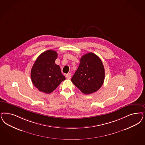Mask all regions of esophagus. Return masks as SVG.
Instances as JSON below:
<instances>
[{
  "mask_svg": "<svg viewBox=\"0 0 145 145\" xmlns=\"http://www.w3.org/2000/svg\"><path fill=\"white\" fill-rule=\"evenodd\" d=\"M71 74L70 73L67 74H66V78L67 79H70V78H71Z\"/></svg>",
  "mask_w": 145,
  "mask_h": 145,
  "instance_id": "obj_1",
  "label": "esophagus"
}]
</instances>
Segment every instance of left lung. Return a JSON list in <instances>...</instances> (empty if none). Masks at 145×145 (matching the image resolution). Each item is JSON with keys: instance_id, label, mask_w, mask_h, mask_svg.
Masks as SVG:
<instances>
[{"instance_id": "left-lung-1", "label": "left lung", "mask_w": 145, "mask_h": 145, "mask_svg": "<svg viewBox=\"0 0 145 145\" xmlns=\"http://www.w3.org/2000/svg\"><path fill=\"white\" fill-rule=\"evenodd\" d=\"M80 61L72 82L85 94L96 92L105 80V71L102 60L97 55L89 52L82 56Z\"/></svg>"}]
</instances>
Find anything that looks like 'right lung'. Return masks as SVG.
I'll return each instance as SVG.
<instances>
[{
  "mask_svg": "<svg viewBox=\"0 0 145 145\" xmlns=\"http://www.w3.org/2000/svg\"><path fill=\"white\" fill-rule=\"evenodd\" d=\"M57 56L56 51L47 50L38 57L32 67L31 81L40 91L51 93L65 79L59 66L55 64Z\"/></svg>",
  "mask_w": 145,
  "mask_h": 145,
  "instance_id": "add662e5",
  "label": "right lung"
}]
</instances>
